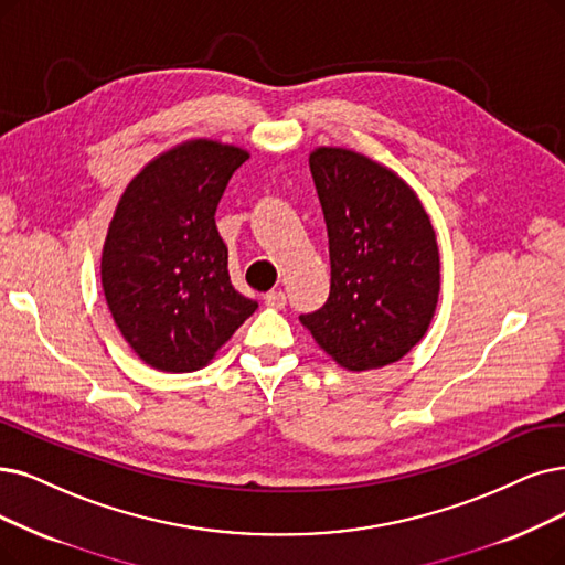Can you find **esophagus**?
Instances as JSON below:
<instances>
[{
	"label": "esophagus",
	"mask_w": 565,
	"mask_h": 565,
	"mask_svg": "<svg viewBox=\"0 0 565 565\" xmlns=\"http://www.w3.org/2000/svg\"><path fill=\"white\" fill-rule=\"evenodd\" d=\"M264 301H266L270 308H285L287 297H285L282 289H270V291H266V295H264Z\"/></svg>",
	"instance_id": "obj_1"
}]
</instances>
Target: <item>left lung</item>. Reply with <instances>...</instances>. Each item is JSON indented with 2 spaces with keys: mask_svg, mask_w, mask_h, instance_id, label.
<instances>
[{
  "mask_svg": "<svg viewBox=\"0 0 565 565\" xmlns=\"http://www.w3.org/2000/svg\"><path fill=\"white\" fill-rule=\"evenodd\" d=\"M308 162L327 222L331 287L327 303L299 320L338 366H390L434 320V224L415 190L366 154L322 146Z\"/></svg>",
  "mask_w": 565,
  "mask_h": 565,
  "instance_id": "8db88e82",
  "label": "left lung"
}]
</instances>
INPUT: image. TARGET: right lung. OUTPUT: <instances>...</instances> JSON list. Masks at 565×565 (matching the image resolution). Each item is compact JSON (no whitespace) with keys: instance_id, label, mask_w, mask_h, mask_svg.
<instances>
[{"instance_id":"1","label":"right lung","mask_w":565,"mask_h":565,"mask_svg":"<svg viewBox=\"0 0 565 565\" xmlns=\"http://www.w3.org/2000/svg\"><path fill=\"white\" fill-rule=\"evenodd\" d=\"M250 152L192 139L157 154L125 188L102 250V287L148 366L192 373L257 310L232 285L215 211Z\"/></svg>"}]
</instances>
